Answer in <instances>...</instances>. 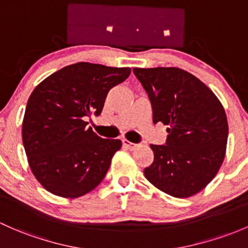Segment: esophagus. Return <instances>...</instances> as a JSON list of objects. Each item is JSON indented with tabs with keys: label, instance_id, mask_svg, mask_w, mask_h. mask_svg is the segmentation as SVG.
<instances>
[{
	"label": "esophagus",
	"instance_id": "obj_1",
	"mask_svg": "<svg viewBox=\"0 0 248 248\" xmlns=\"http://www.w3.org/2000/svg\"><path fill=\"white\" fill-rule=\"evenodd\" d=\"M122 145H124V148H127V150H134L135 147H137V144H134V142H131L128 141V140H122Z\"/></svg>",
	"mask_w": 248,
	"mask_h": 248
}]
</instances>
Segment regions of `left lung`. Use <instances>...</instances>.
I'll return each mask as SVG.
<instances>
[{
  "label": "left lung",
  "mask_w": 248,
  "mask_h": 248,
  "mask_svg": "<svg viewBox=\"0 0 248 248\" xmlns=\"http://www.w3.org/2000/svg\"><path fill=\"white\" fill-rule=\"evenodd\" d=\"M148 93L153 124L168 126L166 145H151L155 159L144 170L160 191L186 199L204 189L226 155L228 122L220 100L194 75L178 67H134Z\"/></svg>",
  "instance_id": "left-lung-1"
}]
</instances>
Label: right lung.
I'll use <instances>...</instances> for the list:
<instances>
[{"label": "right lung", "mask_w": 248, "mask_h": 248, "mask_svg": "<svg viewBox=\"0 0 248 248\" xmlns=\"http://www.w3.org/2000/svg\"><path fill=\"white\" fill-rule=\"evenodd\" d=\"M131 67L93 62L69 65L39 83L22 121V142L35 179L56 196L77 199L106 176L119 139H102L85 120L102 111L109 90Z\"/></svg>", "instance_id": "right-lung-1"}]
</instances>
